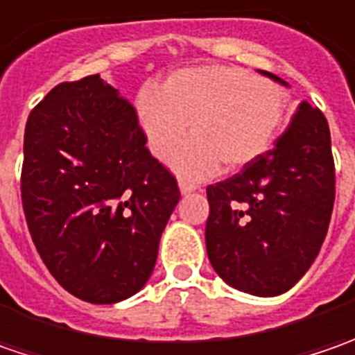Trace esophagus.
I'll return each instance as SVG.
<instances>
[{
  "instance_id": "esophagus-1",
  "label": "esophagus",
  "mask_w": 355,
  "mask_h": 355,
  "mask_svg": "<svg viewBox=\"0 0 355 355\" xmlns=\"http://www.w3.org/2000/svg\"><path fill=\"white\" fill-rule=\"evenodd\" d=\"M180 191L187 196V193H191V191H201V187L196 184H189V182H185V180H180Z\"/></svg>"
}]
</instances>
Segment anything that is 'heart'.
<instances>
[{
	"instance_id": "b5f03b06",
	"label": "heart",
	"mask_w": 355,
	"mask_h": 355,
	"mask_svg": "<svg viewBox=\"0 0 355 355\" xmlns=\"http://www.w3.org/2000/svg\"><path fill=\"white\" fill-rule=\"evenodd\" d=\"M288 108V90L239 67H189L171 73L162 89L146 87L136 96V114L152 154L173 156L171 168L203 180L223 168L252 164L275 144Z\"/></svg>"
}]
</instances>
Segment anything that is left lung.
Segmentation results:
<instances>
[{
    "label": "left lung",
    "mask_w": 355,
    "mask_h": 355,
    "mask_svg": "<svg viewBox=\"0 0 355 355\" xmlns=\"http://www.w3.org/2000/svg\"><path fill=\"white\" fill-rule=\"evenodd\" d=\"M334 196L328 120L302 101L272 150L207 187L205 247L215 272L252 296L291 291L318 257Z\"/></svg>",
    "instance_id": "1"
}]
</instances>
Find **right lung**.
<instances>
[{"label":"right lung","instance_id":"1","mask_svg":"<svg viewBox=\"0 0 355 355\" xmlns=\"http://www.w3.org/2000/svg\"><path fill=\"white\" fill-rule=\"evenodd\" d=\"M21 201L37 252L62 288L114 304L150 279L180 189L146 148L134 106L90 75L57 85L31 110Z\"/></svg>","mask_w":355,"mask_h":355}]
</instances>
